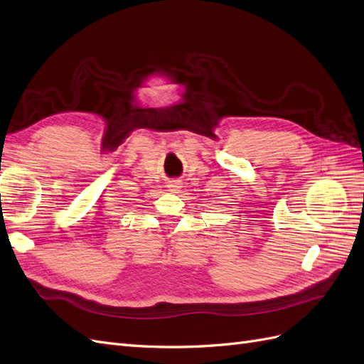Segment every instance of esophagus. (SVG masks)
I'll list each match as a JSON object with an SVG mask.
<instances>
[{
	"instance_id": "obj_1",
	"label": "esophagus",
	"mask_w": 364,
	"mask_h": 364,
	"mask_svg": "<svg viewBox=\"0 0 364 364\" xmlns=\"http://www.w3.org/2000/svg\"><path fill=\"white\" fill-rule=\"evenodd\" d=\"M181 187H183L181 180H171V181L168 183V189H169V192H172V193H178Z\"/></svg>"
}]
</instances>
